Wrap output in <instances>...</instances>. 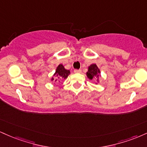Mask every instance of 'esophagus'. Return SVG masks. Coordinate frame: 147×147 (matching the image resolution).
Wrapping results in <instances>:
<instances>
[{
	"instance_id": "34e87169",
	"label": "esophagus",
	"mask_w": 147,
	"mask_h": 147,
	"mask_svg": "<svg viewBox=\"0 0 147 147\" xmlns=\"http://www.w3.org/2000/svg\"><path fill=\"white\" fill-rule=\"evenodd\" d=\"M74 72H75V73H81V72H82V70H77V69H76V70H74Z\"/></svg>"
}]
</instances>
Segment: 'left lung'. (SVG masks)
I'll use <instances>...</instances> for the list:
<instances>
[{"label":"left lung","mask_w":147,"mask_h":147,"mask_svg":"<svg viewBox=\"0 0 147 147\" xmlns=\"http://www.w3.org/2000/svg\"><path fill=\"white\" fill-rule=\"evenodd\" d=\"M99 74H100V70H99V69L96 64H91L90 66L88 67V72H86L88 78L92 80L95 77H97V82H98Z\"/></svg>","instance_id":"8db88e82"}]
</instances>
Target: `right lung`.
<instances>
[{
    "mask_svg": "<svg viewBox=\"0 0 147 147\" xmlns=\"http://www.w3.org/2000/svg\"><path fill=\"white\" fill-rule=\"evenodd\" d=\"M70 70L65 69V68H64V66L62 64H59V65L57 66L55 73L54 74L55 77H52L51 79V81L55 80V82H57V81H58V82H60L61 79H66L67 77H68V75H70Z\"/></svg>",
    "mask_w": 147,
    "mask_h": 147,
    "instance_id": "add662e5",
    "label": "right lung"
}]
</instances>
